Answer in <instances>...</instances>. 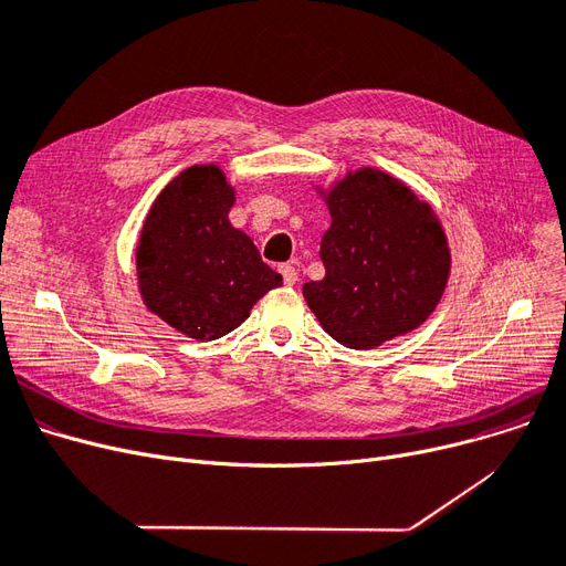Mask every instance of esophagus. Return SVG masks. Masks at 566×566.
Instances as JSON below:
<instances>
[{"label":"esophagus","instance_id":"obj_1","mask_svg":"<svg viewBox=\"0 0 566 566\" xmlns=\"http://www.w3.org/2000/svg\"><path fill=\"white\" fill-rule=\"evenodd\" d=\"M280 273H282V277H284V284H286V286H293L295 282H298V273H295V268H293L291 263L280 265Z\"/></svg>","mask_w":566,"mask_h":566}]
</instances>
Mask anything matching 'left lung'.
Returning a JSON list of instances; mask_svg holds the SVG:
<instances>
[{
	"label": "left lung",
	"instance_id": "1",
	"mask_svg": "<svg viewBox=\"0 0 566 566\" xmlns=\"http://www.w3.org/2000/svg\"><path fill=\"white\" fill-rule=\"evenodd\" d=\"M333 218L323 233L325 277L303 295L323 331L348 348H376L433 314L452 271L433 206L376 167L314 188Z\"/></svg>",
	"mask_w": 566,
	"mask_h": 566
}]
</instances>
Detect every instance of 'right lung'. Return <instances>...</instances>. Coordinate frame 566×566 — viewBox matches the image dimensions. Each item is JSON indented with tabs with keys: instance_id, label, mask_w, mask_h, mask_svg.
<instances>
[{
	"instance_id": "right-lung-1",
	"label": "right lung",
	"mask_w": 566,
	"mask_h": 566,
	"mask_svg": "<svg viewBox=\"0 0 566 566\" xmlns=\"http://www.w3.org/2000/svg\"><path fill=\"white\" fill-rule=\"evenodd\" d=\"M233 201L220 165H192L154 199L135 248L144 307L197 342L235 331L259 298L282 286L252 238L229 222Z\"/></svg>"
}]
</instances>
